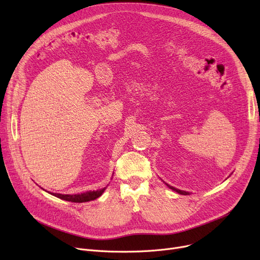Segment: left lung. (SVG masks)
Returning a JSON list of instances; mask_svg holds the SVG:
<instances>
[{
	"label": "left lung",
	"mask_w": 260,
	"mask_h": 260,
	"mask_svg": "<svg viewBox=\"0 0 260 260\" xmlns=\"http://www.w3.org/2000/svg\"><path fill=\"white\" fill-rule=\"evenodd\" d=\"M170 188H172L173 190H175V192H177L178 194H181V195H188V193L187 192H184V190H181V189H178V188H175L174 186H171V185H169V184H167Z\"/></svg>",
	"instance_id": "left-lung-1"
}]
</instances>
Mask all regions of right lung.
<instances>
[{
    "label": "right lung",
    "mask_w": 260,
    "mask_h": 260,
    "mask_svg": "<svg viewBox=\"0 0 260 260\" xmlns=\"http://www.w3.org/2000/svg\"><path fill=\"white\" fill-rule=\"evenodd\" d=\"M105 188L106 187L100 188V189H97V190H88V192H85V193L74 194V195H64V194H56V193H50V194L60 198V199L66 200V201L81 203V202H87V201H90V200L97 199L98 197H100L103 194Z\"/></svg>",
    "instance_id": "right-lung-1"
}]
</instances>
